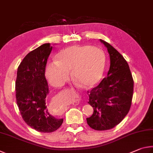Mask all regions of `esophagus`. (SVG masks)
Segmentation results:
<instances>
[{
	"mask_svg": "<svg viewBox=\"0 0 153 153\" xmlns=\"http://www.w3.org/2000/svg\"><path fill=\"white\" fill-rule=\"evenodd\" d=\"M79 99H80V97H79Z\"/></svg>",
	"mask_w": 153,
	"mask_h": 153,
	"instance_id": "esophagus-1",
	"label": "esophagus"
}]
</instances>
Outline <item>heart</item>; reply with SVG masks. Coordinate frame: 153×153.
<instances>
[{"mask_svg": "<svg viewBox=\"0 0 153 153\" xmlns=\"http://www.w3.org/2000/svg\"><path fill=\"white\" fill-rule=\"evenodd\" d=\"M105 67V55L100 48L72 45L61 50L55 62L48 64L45 75L51 84L61 87L69 79L71 71L72 79L85 87H92L101 81Z\"/></svg>", "mask_w": 153, "mask_h": 153, "instance_id": "b5f03b06", "label": "heart"}]
</instances>
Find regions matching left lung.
Masks as SVG:
<instances>
[{"label": "left lung", "mask_w": 153, "mask_h": 153, "mask_svg": "<svg viewBox=\"0 0 153 153\" xmlns=\"http://www.w3.org/2000/svg\"><path fill=\"white\" fill-rule=\"evenodd\" d=\"M108 49L110 67L108 76L89 91L93 114L87 117L89 126L95 130H110L119 124L129 111L134 91V81L128 64L115 48L100 39Z\"/></svg>", "instance_id": "left-lung-1"}]
</instances>
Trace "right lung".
Returning a JSON list of instances; mask_svg holds the SVG:
<instances>
[{
  "instance_id": "1",
  "label": "right lung",
  "mask_w": 153,
  "mask_h": 153,
  "mask_svg": "<svg viewBox=\"0 0 153 153\" xmlns=\"http://www.w3.org/2000/svg\"><path fill=\"white\" fill-rule=\"evenodd\" d=\"M52 49L48 43L28 53L18 67L15 82L16 101L23 120L44 133L54 132L63 122L48 112L45 103L49 88L45 71Z\"/></svg>"
}]
</instances>
